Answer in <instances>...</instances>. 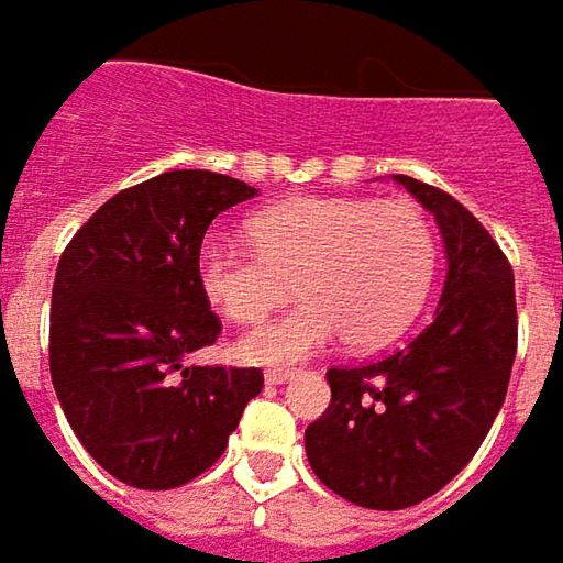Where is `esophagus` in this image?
Returning a JSON list of instances; mask_svg holds the SVG:
<instances>
[{"label":"esophagus","instance_id":"esophagus-1","mask_svg":"<svg viewBox=\"0 0 563 563\" xmlns=\"http://www.w3.org/2000/svg\"><path fill=\"white\" fill-rule=\"evenodd\" d=\"M291 369H269V373H266V385H285V382H291Z\"/></svg>","mask_w":563,"mask_h":563}]
</instances>
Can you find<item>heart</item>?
I'll use <instances>...</instances> for the list:
<instances>
[{"mask_svg": "<svg viewBox=\"0 0 563 563\" xmlns=\"http://www.w3.org/2000/svg\"><path fill=\"white\" fill-rule=\"evenodd\" d=\"M253 250L209 238L197 282L216 313L256 322L294 291L300 307L238 341L260 366H288L347 335L354 347L398 338L426 307L439 238L410 203L307 197L269 206L247 225Z\"/></svg>", "mask_w": 563, "mask_h": 563, "instance_id": "obj_1", "label": "heart"}]
</instances>
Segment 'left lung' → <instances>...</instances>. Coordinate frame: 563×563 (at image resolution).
<instances>
[{
	"instance_id": "8db88e82",
	"label": "left lung",
	"mask_w": 563,
	"mask_h": 563,
	"mask_svg": "<svg viewBox=\"0 0 563 563\" xmlns=\"http://www.w3.org/2000/svg\"><path fill=\"white\" fill-rule=\"evenodd\" d=\"M439 222L442 297L429 325L388 357L329 369L332 404L307 426V457L335 495L400 510L448 486L479 451L517 354L514 272L476 216L439 187L395 175Z\"/></svg>"
}]
</instances>
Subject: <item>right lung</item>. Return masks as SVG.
<instances>
[{
  "instance_id": "obj_1",
  "label": "right lung",
  "mask_w": 563,
  "mask_h": 563,
  "mask_svg": "<svg viewBox=\"0 0 563 563\" xmlns=\"http://www.w3.org/2000/svg\"><path fill=\"white\" fill-rule=\"evenodd\" d=\"M256 187L163 172L102 203L65 247L53 285L49 373L87 454L134 488H178L216 464L260 369L187 366L222 322L197 282L219 212Z\"/></svg>"
}]
</instances>
